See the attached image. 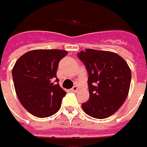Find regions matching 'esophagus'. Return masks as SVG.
Returning <instances> with one entry per match:
<instances>
[{
    "label": "esophagus",
    "instance_id": "esophagus-1",
    "mask_svg": "<svg viewBox=\"0 0 147 147\" xmlns=\"http://www.w3.org/2000/svg\"><path fill=\"white\" fill-rule=\"evenodd\" d=\"M78 89H79V86H78V85H75V86L71 89V91L73 92H77Z\"/></svg>",
    "mask_w": 147,
    "mask_h": 147
}]
</instances>
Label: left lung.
<instances>
[{"label": "left lung", "instance_id": "left-lung-1", "mask_svg": "<svg viewBox=\"0 0 147 147\" xmlns=\"http://www.w3.org/2000/svg\"><path fill=\"white\" fill-rule=\"evenodd\" d=\"M77 56L88 73L89 100L82 104L83 110L95 118H107L127 97L131 71L124 59L111 51L86 49Z\"/></svg>", "mask_w": 147, "mask_h": 147}]
</instances>
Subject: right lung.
Returning a JSON list of instances; mask_svg holds the SVG:
<instances>
[{
  "instance_id": "right-lung-1",
  "label": "right lung",
  "mask_w": 147,
  "mask_h": 147,
  "mask_svg": "<svg viewBox=\"0 0 147 147\" xmlns=\"http://www.w3.org/2000/svg\"><path fill=\"white\" fill-rule=\"evenodd\" d=\"M67 55L63 50H33L16 62L12 71L15 91L32 115L47 117L60 109L67 92L59 86L56 72L59 61Z\"/></svg>"
}]
</instances>
